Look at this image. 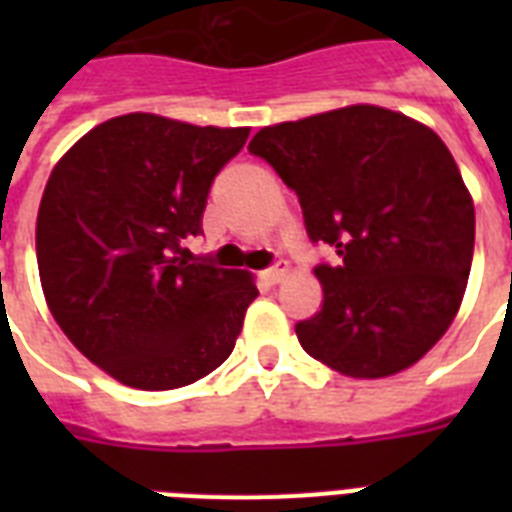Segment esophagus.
Segmentation results:
<instances>
[{"mask_svg": "<svg viewBox=\"0 0 512 512\" xmlns=\"http://www.w3.org/2000/svg\"><path fill=\"white\" fill-rule=\"evenodd\" d=\"M289 273V263H284V260H279V263L273 265V268H268V271H263V279L268 281V284H279V281L287 279Z\"/></svg>", "mask_w": 512, "mask_h": 512, "instance_id": "esophagus-1", "label": "esophagus"}]
</instances>
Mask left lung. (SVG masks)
I'll list each match as a JSON object with an SVG mask.
<instances>
[{"mask_svg": "<svg viewBox=\"0 0 512 512\" xmlns=\"http://www.w3.org/2000/svg\"><path fill=\"white\" fill-rule=\"evenodd\" d=\"M297 193L324 303L295 327L308 356L377 380L417 364L468 287L476 209L436 132L390 108L345 106L263 127L249 143Z\"/></svg>", "mask_w": 512, "mask_h": 512, "instance_id": "1", "label": "left lung"}]
</instances>
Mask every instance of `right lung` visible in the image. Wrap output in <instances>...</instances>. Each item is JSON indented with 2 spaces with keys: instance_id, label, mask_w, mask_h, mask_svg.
<instances>
[{
  "instance_id": "right-lung-1",
  "label": "right lung",
  "mask_w": 512,
  "mask_h": 512,
  "mask_svg": "<svg viewBox=\"0 0 512 512\" xmlns=\"http://www.w3.org/2000/svg\"><path fill=\"white\" fill-rule=\"evenodd\" d=\"M249 127L124 114L52 167L36 215V263L52 319L122 385L172 390L231 356L255 276L185 260L209 185Z\"/></svg>"
}]
</instances>
